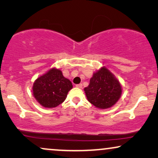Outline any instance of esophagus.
I'll list each match as a JSON object with an SVG mask.
<instances>
[{
	"label": "esophagus",
	"mask_w": 158,
	"mask_h": 158,
	"mask_svg": "<svg viewBox=\"0 0 158 158\" xmlns=\"http://www.w3.org/2000/svg\"><path fill=\"white\" fill-rule=\"evenodd\" d=\"M75 86H76V87H77V88H82V87H83V84H82V83H80V84H77V85H75Z\"/></svg>",
	"instance_id": "esophagus-1"
}]
</instances>
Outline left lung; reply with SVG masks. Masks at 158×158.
I'll list each match as a JSON object with an SVG mask.
<instances>
[{
    "instance_id": "1",
    "label": "left lung",
    "mask_w": 158,
    "mask_h": 158,
    "mask_svg": "<svg viewBox=\"0 0 158 158\" xmlns=\"http://www.w3.org/2000/svg\"><path fill=\"white\" fill-rule=\"evenodd\" d=\"M84 90L88 101L102 109L114 106L122 94L119 82L104 67L94 73L90 80L89 85L84 88Z\"/></svg>"
}]
</instances>
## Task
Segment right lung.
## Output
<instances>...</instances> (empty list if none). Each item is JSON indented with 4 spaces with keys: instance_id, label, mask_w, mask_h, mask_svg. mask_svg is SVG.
I'll return each mask as SVG.
<instances>
[{
    "instance_id": "right-lung-1",
    "label": "right lung",
    "mask_w": 158,
    "mask_h": 158,
    "mask_svg": "<svg viewBox=\"0 0 158 158\" xmlns=\"http://www.w3.org/2000/svg\"><path fill=\"white\" fill-rule=\"evenodd\" d=\"M73 84L62 75V71L52 68L34 83V98L45 108H54L65 100Z\"/></svg>"
}]
</instances>
